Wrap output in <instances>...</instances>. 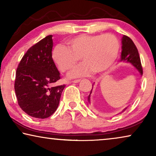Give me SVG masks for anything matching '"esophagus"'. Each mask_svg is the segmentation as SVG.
Segmentation results:
<instances>
[{
	"label": "esophagus",
	"mask_w": 156,
	"mask_h": 156,
	"mask_svg": "<svg viewBox=\"0 0 156 156\" xmlns=\"http://www.w3.org/2000/svg\"><path fill=\"white\" fill-rule=\"evenodd\" d=\"M80 82V80H76L72 81V82H73V83H78V82Z\"/></svg>",
	"instance_id": "1"
}]
</instances>
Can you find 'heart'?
Listing matches in <instances>:
<instances>
[{
    "mask_svg": "<svg viewBox=\"0 0 156 156\" xmlns=\"http://www.w3.org/2000/svg\"><path fill=\"white\" fill-rule=\"evenodd\" d=\"M69 48L58 44L52 50V59L65 72L72 69L82 57L84 62L70 72L71 77L88 76L93 71L103 72L112 66L118 56L120 44L114 35H80L67 41Z\"/></svg>",
    "mask_w": 156,
    "mask_h": 156,
    "instance_id": "1",
    "label": "heart"
}]
</instances>
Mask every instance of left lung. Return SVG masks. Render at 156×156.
Returning <instances> with one entry per match:
<instances>
[{
  "instance_id": "1",
  "label": "left lung",
  "mask_w": 156,
  "mask_h": 156,
  "mask_svg": "<svg viewBox=\"0 0 156 156\" xmlns=\"http://www.w3.org/2000/svg\"><path fill=\"white\" fill-rule=\"evenodd\" d=\"M121 60L131 63L132 65H133L134 67L138 69V71L139 72L140 75H142L143 68H142L141 62H140V56H139V54H138L137 48H136L135 44H134V42L132 41L131 38L128 37L126 35H123L122 37V52H121ZM92 89H93V85H92ZM92 89H91V90H92ZM91 90L90 91V94H89V97H88L89 101H90V99H90V94L91 93Z\"/></svg>"
}]
</instances>
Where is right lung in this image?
I'll list each match as a JSON object with an SVG mask.
<instances>
[{
	"mask_svg": "<svg viewBox=\"0 0 156 156\" xmlns=\"http://www.w3.org/2000/svg\"><path fill=\"white\" fill-rule=\"evenodd\" d=\"M52 35L28 49L19 63L15 80L18 105L34 118L46 119L58 107L65 85L55 86L60 74L52 57Z\"/></svg>",
	"mask_w": 156,
	"mask_h": 156,
	"instance_id": "1",
	"label": "right lung"
}]
</instances>
